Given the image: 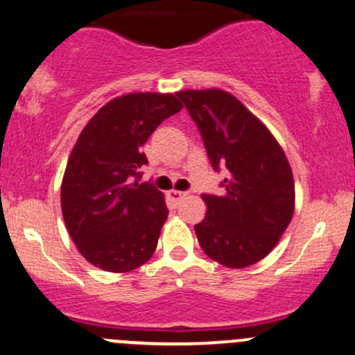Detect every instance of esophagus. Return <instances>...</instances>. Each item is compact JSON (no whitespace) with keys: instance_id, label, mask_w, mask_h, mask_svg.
<instances>
[{"instance_id":"esophagus-1","label":"esophagus","mask_w":355,"mask_h":355,"mask_svg":"<svg viewBox=\"0 0 355 355\" xmlns=\"http://www.w3.org/2000/svg\"><path fill=\"white\" fill-rule=\"evenodd\" d=\"M185 196H187V192H180V190H170V192H168V197H170V199L177 204L180 202Z\"/></svg>"}]
</instances>
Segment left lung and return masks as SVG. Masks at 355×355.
I'll use <instances>...</instances> for the list:
<instances>
[{
    "instance_id": "obj_1",
    "label": "left lung",
    "mask_w": 355,
    "mask_h": 355,
    "mask_svg": "<svg viewBox=\"0 0 355 355\" xmlns=\"http://www.w3.org/2000/svg\"><path fill=\"white\" fill-rule=\"evenodd\" d=\"M196 122L214 171L225 166L223 193H202L206 218L193 226L207 257L248 267L272 252L294 212V178L284 151L266 125L231 93H177Z\"/></svg>"
}]
</instances>
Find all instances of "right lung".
<instances>
[{"mask_svg":"<svg viewBox=\"0 0 355 355\" xmlns=\"http://www.w3.org/2000/svg\"><path fill=\"white\" fill-rule=\"evenodd\" d=\"M182 110L173 95L129 93L103 105L81 130L61 185L62 218L81 255L109 272L151 259L168 207L151 182L141 184V148Z\"/></svg>","mask_w":355,"mask_h":355,"instance_id":"right-lung-1","label":"right lung"}]
</instances>
